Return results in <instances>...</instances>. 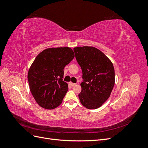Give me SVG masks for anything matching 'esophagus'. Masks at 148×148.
Segmentation results:
<instances>
[{"mask_svg":"<svg viewBox=\"0 0 148 148\" xmlns=\"http://www.w3.org/2000/svg\"><path fill=\"white\" fill-rule=\"evenodd\" d=\"M70 84L71 85V86H75V85L76 84H75V83H71V82H70Z\"/></svg>","mask_w":148,"mask_h":148,"instance_id":"esophagus-1","label":"esophagus"}]
</instances>
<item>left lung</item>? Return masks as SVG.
<instances>
[{
	"instance_id": "left-lung-1",
	"label": "left lung",
	"mask_w": 148,
	"mask_h": 148,
	"mask_svg": "<svg viewBox=\"0 0 148 148\" xmlns=\"http://www.w3.org/2000/svg\"><path fill=\"white\" fill-rule=\"evenodd\" d=\"M73 51L83 73L79 101L87 109L99 108L108 99L114 86L113 64L104 53L94 47H77Z\"/></svg>"
}]
</instances>
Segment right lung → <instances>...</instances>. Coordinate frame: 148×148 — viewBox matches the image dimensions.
<instances>
[{
  "label": "right lung",
  "instance_id": "obj_1",
  "mask_svg": "<svg viewBox=\"0 0 148 148\" xmlns=\"http://www.w3.org/2000/svg\"><path fill=\"white\" fill-rule=\"evenodd\" d=\"M70 47L49 48L35 58L28 73L31 94L38 104L46 109L61 104L68 91V84L63 81L65 66L73 59Z\"/></svg>",
  "mask_w": 148,
  "mask_h": 148
}]
</instances>
